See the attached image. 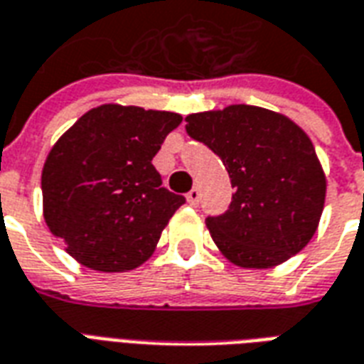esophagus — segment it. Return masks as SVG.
I'll list each match as a JSON object with an SVG mask.
<instances>
[{
	"label": "esophagus",
	"instance_id": "obj_1",
	"mask_svg": "<svg viewBox=\"0 0 364 364\" xmlns=\"http://www.w3.org/2000/svg\"><path fill=\"white\" fill-rule=\"evenodd\" d=\"M198 198H200V191L198 187H193V189L187 193V200H189L191 206H197L198 205Z\"/></svg>",
	"mask_w": 364,
	"mask_h": 364
}]
</instances>
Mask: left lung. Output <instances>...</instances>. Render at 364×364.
<instances>
[{"label": "left lung", "mask_w": 364, "mask_h": 364, "mask_svg": "<svg viewBox=\"0 0 364 364\" xmlns=\"http://www.w3.org/2000/svg\"><path fill=\"white\" fill-rule=\"evenodd\" d=\"M185 120L191 138L222 159L236 189L226 213L206 218L222 255L237 267L269 269L304 250L326 203V173L304 130L253 105Z\"/></svg>", "instance_id": "1"}]
</instances>
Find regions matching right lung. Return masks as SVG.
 I'll return each instance as SVG.
<instances>
[{"instance_id": "add662e5", "label": "right lung", "mask_w": 364, "mask_h": 364, "mask_svg": "<svg viewBox=\"0 0 364 364\" xmlns=\"http://www.w3.org/2000/svg\"><path fill=\"white\" fill-rule=\"evenodd\" d=\"M183 117L134 105H99L52 146L43 167L46 226L77 263L122 273L150 257L181 195L151 166Z\"/></svg>"}]
</instances>
